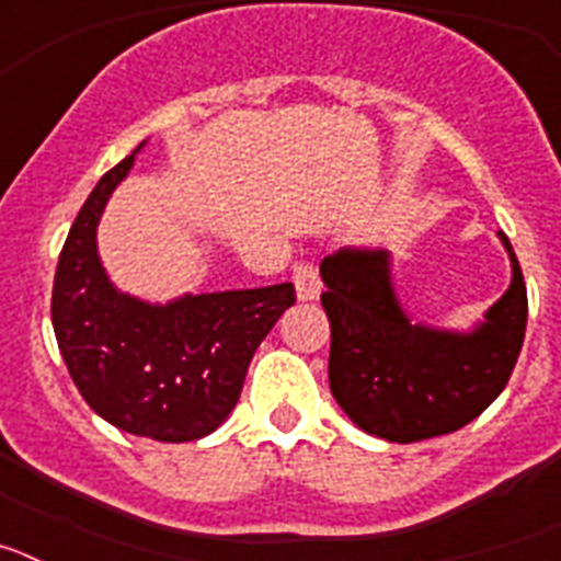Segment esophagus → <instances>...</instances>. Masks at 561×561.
Returning a JSON list of instances; mask_svg holds the SVG:
<instances>
[{
    "mask_svg": "<svg viewBox=\"0 0 561 561\" xmlns=\"http://www.w3.org/2000/svg\"><path fill=\"white\" fill-rule=\"evenodd\" d=\"M291 280H295V289L300 300H317V297H320V289H323V284H320V272H317V266L311 264V261L295 264Z\"/></svg>",
    "mask_w": 561,
    "mask_h": 561,
    "instance_id": "34e87169",
    "label": "esophagus"
}]
</instances>
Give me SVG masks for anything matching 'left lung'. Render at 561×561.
I'll list each match as a JSON object with an SVG mask.
<instances>
[{"mask_svg": "<svg viewBox=\"0 0 561 561\" xmlns=\"http://www.w3.org/2000/svg\"><path fill=\"white\" fill-rule=\"evenodd\" d=\"M500 238L512 255V286L472 334L410 323L385 250L340 247L323 257L329 385L356 427L413 444L466 427L503 393L525 340L528 291L512 241Z\"/></svg>", "mask_w": 561, "mask_h": 561, "instance_id": "8db88e82", "label": "left lung"}]
</instances>
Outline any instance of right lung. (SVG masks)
Here are the masks:
<instances>
[{
    "label": "right lung",
    "mask_w": 561,
    "mask_h": 561,
    "mask_svg": "<svg viewBox=\"0 0 561 561\" xmlns=\"http://www.w3.org/2000/svg\"><path fill=\"white\" fill-rule=\"evenodd\" d=\"M131 162L128 153L103 173L72 221L53 284V329L69 376L101 419L182 444L205 438L230 415L252 354L295 304V286L187 295L168 306L114 291L95 227Z\"/></svg>",
    "instance_id": "1"
}]
</instances>
